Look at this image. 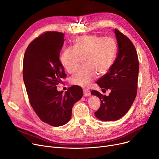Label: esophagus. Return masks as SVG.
Returning a JSON list of instances; mask_svg holds the SVG:
<instances>
[{
  "label": "esophagus",
  "instance_id": "34e87169",
  "mask_svg": "<svg viewBox=\"0 0 159 159\" xmlns=\"http://www.w3.org/2000/svg\"><path fill=\"white\" fill-rule=\"evenodd\" d=\"M83 91H84V95L85 96V97H88V96H89L91 94L89 90L88 89H84Z\"/></svg>",
  "mask_w": 159,
  "mask_h": 159
}]
</instances>
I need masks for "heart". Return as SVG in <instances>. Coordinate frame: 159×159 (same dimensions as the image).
<instances>
[{"instance_id": "obj_1", "label": "heart", "mask_w": 159, "mask_h": 159, "mask_svg": "<svg viewBox=\"0 0 159 159\" xmlns=\"http://www.w3.org/2000/svg\"><path fill=\"white\" fill-rule=\"evenodd\" d=\"M117 54V44L113 38L84 36L74 41V48H68L62 52L60 61L67 71L73 73L84 59L85 67L77 71L70 81L73 85L88 87L97 73L103 75L112 68Z\"/></svg>"}]
</instances>
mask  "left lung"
<instances>
[{"mask_svg": "<svg viewBox=\"0 0 159 159\" xmlns=\"http://www.w3.org/2000/svg\"><path fill=\"white\" fill-rule=\"evenodd\" d=\"M118 53L114 64L107 73L100 78L97 84L101 88L111 89L108 96L93 90L101 105L95 117L103 121H116L125 115L136 98L139 75L138 56L132 42L117 29H115Z\"/></svg>", "mask_w": 159, "mask_h": 159, "instance_id": "left-lung-1", "label": "left lung"}]
</instances>
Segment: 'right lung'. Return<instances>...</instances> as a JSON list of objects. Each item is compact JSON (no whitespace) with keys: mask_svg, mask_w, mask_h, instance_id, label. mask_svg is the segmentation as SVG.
Instances as JSON below:
<instances>
[{"mask_svg":"<svg viewBox=\"0 0 159 159\" xmlns=\"http://www.w3.org/2000/svg\"><path fill=\"white\" fill-rule=\"evenodd\" d=\"M64 34L46 32L28 45L23 60V80L29 102L43 122L58 127L68 123L72 107L83 96L82 88L72 85L65 94L57 85L66 78L60 53Z\"/></svg>","mask_w":159,"mask_h":159,"instance_id":"add662e5","label":"right lung"}]
</instances>
